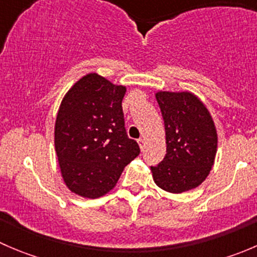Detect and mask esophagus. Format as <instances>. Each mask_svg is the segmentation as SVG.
Segmentation results:
<instances>
[{
	"label": "esophagus",
	"instance_id": "1",
	"mask_svg": "<svg viewBox=\"0 0 257 257\" xmlns=\"http://www.w3.org/2000/svg\"><path fill=\"white\" fill-rule=\"evenodd\" d=\"M138 144H139V147H141V149L143 150V149H144V147H145V139H144V138L139 139V141H138Z\"/></svg>",
	"mask_w": 257,
	"mask_h": 257
}]
</instances>
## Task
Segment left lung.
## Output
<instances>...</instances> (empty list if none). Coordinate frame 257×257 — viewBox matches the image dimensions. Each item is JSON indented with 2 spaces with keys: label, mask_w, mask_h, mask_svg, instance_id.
I'll use <instances>...</instances> for the list:
<instances>
[{
  "label": "left lung",
  "mask_w": 257,
  "mask_h": 257,
  "mask_svg": "<svg viewBox=\"0 0 257 257\" xmlns=\"http://www.w3.org/2000/svg\"><path fill=\"white\" fill-rule=\"evenodd\" d=\"M167 154L150 167L154 183L163 190L180 194L198 188L210 174L217 152L214 119L203 100L189 90H158Z\"/></svg>",
  "instance_id": "8db88e82"
}]
</instances>
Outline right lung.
Listing matches in <instances>:
<instances>
[{"mask_svg": "<svg viewBox=\"0 0 257 257\" xmlns=\"http://www.w3.org/2000/svg\"><path fill=\"white\" fill-rule=\"evenodd\" d=\"M125 92V85L88 73L62 99L54 124V149L64 184L76 195L97 199L108 194L125 165L141 153L124 128Z\"/></svg>", "mask_w": 257, "mask_h": 257, "instance_id": "right-lung-1", "label": "right lung"}]
</instances>
